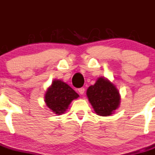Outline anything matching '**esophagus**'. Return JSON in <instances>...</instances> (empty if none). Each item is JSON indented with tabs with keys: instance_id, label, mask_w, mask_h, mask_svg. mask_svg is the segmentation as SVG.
<instances>
[{
	"instance_id": "34e87169",
	"label": "esophagus",
	"mask_w": 155,
	"mask_h": 155,
	"mask_svg": "<svg viewBox=\"0 0 155 155\" xmlns=\"http://www.w3.org/2000/svg\"><path fill=\"white\" fill-rule=\"evenodd\" d=\"M78 91H79V93H80V94H84V92H85V88L84 87L79 88V89H78Z\"/></svg>"
}]
</instances>
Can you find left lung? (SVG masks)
<instances>
[{
    "instance_id": "obj_1",
    "label": "left lung",
    "mask_w": 155,
    "mask_h": 155,
    "mask_svg": "<svg viewBox=\"0 0 155 155\" xmlns=\"http://www.w3.org/2000/svg\"><path fill=\"white\" fill-rule=\"evenodd\" d=\"M87 96L96 114L100 116L111 115L120 102L118 90L103 77L98 78L94 85L90 86Z\"/></svg>"
}]
</instances>
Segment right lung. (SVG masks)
Wrapping results in <instances>:
<instances>
[{
  "mask_svg": "<svg viewBox=\"0 0 155 155\" xmlns=\"http://www.w3.org/2000/svg\"><path fill=\"white\" fill-rule=\"evenodd\" d=\"M78 97L79 94L67 84L55 80L45 93V102L55 114L61 115L66 111L71 101Z\"/></svg>",
  "mask_w": 155,
  "mask_h": 155,
  "instance_id": "obj_1",
  "label": "right lung"
}]
</instances>
